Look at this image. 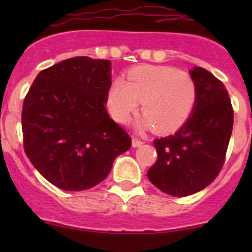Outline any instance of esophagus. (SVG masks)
Returning <instances> with one entry per match:
<instances>
[{
    "mask_svg": "<svg viewBox=\"0 0 252 252\" xmlns=\"http://www.w3.org/2000/svg\"><path fill=\"white\" fill-rule=\"evenodd\" d=\"M131 144H133L134 147H139L141 146L142 144H144V141L140 140L139 138H136V136H133V140H131Z\"/></svg>",
    "mask_w": 252,
    "mask_h": 252,
    "instance_id": "34e87169",
    "label": "esophagus"
}]
</instances>
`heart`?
Returning <instances> with one entry per match:
<instances>
[{"label": "heart", "mask_w": 252, "mask_h": 252, "mask_svg": "<svg viewBox=\"0 0 252 252\" xmlns=\"http://www.w3.org/2000/svg\"><path fill=\"white\" fill-rule=\"evenodd\" d=\"M197 100L194 78L173 67L141 65L116 79L108 91L107 106L118 123H126L141 102L140 126L157 133H173L191 116Z\"/></svg>", "instance_id": "heart-1"}]
</instances>
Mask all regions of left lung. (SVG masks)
<instances>
[{"label": "left lung", "mask_w": 252, "mask_h": 252, "mask_svg": "<svg viewBox=\"0 0 252 252\" xmlns=\"http://www.w3.org/2000/svg\"><path fill=\"white\" fill-rule=\"evenodd\" d=\"M197 100L187 123L166 138L155 139L157 159L150 182L173 196L205 189L220 174L233 130L234 112L224 84L205 68L190 70Z\"/></svg>", "instance_id": "obj_1"}]
</instances>
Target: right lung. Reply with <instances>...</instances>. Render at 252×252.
Here are the masks:
<instances>
[{
	"mask_svg": "<svg viewBox=\"0 0 252 252\" xmlns=\"http://www.w3.org/2000/svg\"><path fill=\"white\" fill-rule=\"evenodd\" d=\"M111 62L86 56L41 70L23 102V145L51 184L68 191L90 189L130 149L129 134L110 118L105 103Z\"/></svg>",
	"mask_w": 252,
	"mask_h": 252,
	"instance_id": "add662e5",
	"label": "right lung"
}]
</instances>
